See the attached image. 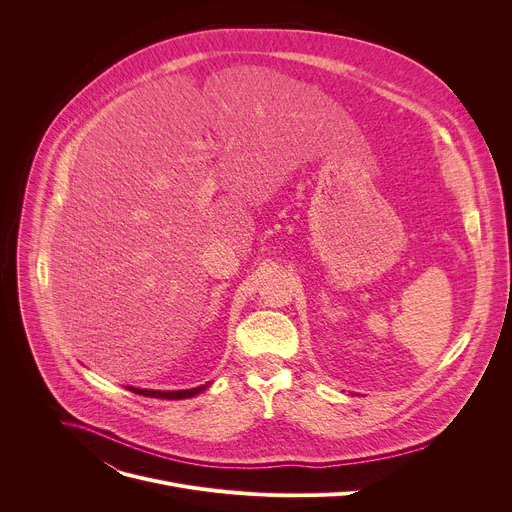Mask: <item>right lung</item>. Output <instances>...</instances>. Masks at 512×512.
<instances>
[{
    "label": "right lung",
    "mask_w": 512,
    "mask_h": 512,
    "mask_svg": "<svg viewBox=\"0 0 512 512\" xmlns=\"http://www.w3.org/2000/svg\"><path fill=\"white\" fill-rule=\"evenodd\" d=\"M208 385H210V383L200 385V387H194V389H182V391H152V389H139V387H125V389H129L131 393L143 395V397H156V399H190V397H196L198 393H202L204 389H208Z\"/></svg>",
    "instance_id": "1"
}]
</instances>
